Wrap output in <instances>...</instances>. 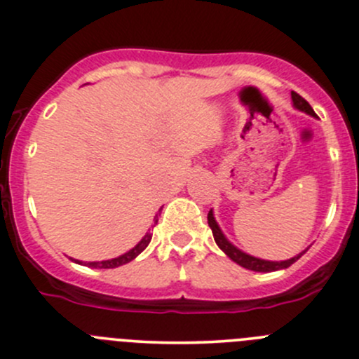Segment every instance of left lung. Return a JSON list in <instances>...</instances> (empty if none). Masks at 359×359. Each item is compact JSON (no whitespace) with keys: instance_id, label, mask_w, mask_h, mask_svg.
<instances>
[{"instance_id":"left-lung-1","label":"left lung","mask_w":359,"mask_h":359,"mask_svg":"<svg viewBox=\"0 0 359 359\" xmlns=\"http://www.w3.org/2000/svg\"><path fill=\"white\" fill-rule=\"evenodd\" d=\"M292 102H293V107H295V109H299V111L306 112V114L313 116V118H316L313 107H311L309 104H307L306 100H304L302 97L299 95V93L292 92ZM208 226H210V229H212L213 240H215L217 247L222 250V252L226 253V255L229 257L233 262H236L238 266L245 267V269H250V271H255V273H273V271L287 269V267H290L293 262H297V260H299L300 257H302L304 253L309 250V247H307L306 250H304V252L297 253L295 257H292V259H287V260L259 259V257H253V255H250V253L243 252V250L234 247V245L231 243L229 240H227L226 234L222 233L220 226L217 224L215 215H213V210H210V212H208Z\"/></svg>"}]
</instances>
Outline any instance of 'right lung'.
I'll return each instance as SVG.
<instances>
[{"instance_id":"add662e5","label":"right lung","mask_w":359,"mask_h":359,"mask_svg":"<svg viewBox=\"0 0 359 359\" xmlns=\"http://www.w3.org/2000/svg\"><path fill=\"white\" fill-rule=\"evenodd\" d=\"M154 224H158V215L154 217ZM151 238H153V234L146 233V236H144L132 250H128V252L123 253V255L114 257V259H109V260H100V262H81V260H76V259H71V260H74L76 264H81V266L95 267V269H114V267H119L123 266V264L132 262L135 257H139L140 253L147 248V245L151 243Z\"/></svg>"}]
</instances>
